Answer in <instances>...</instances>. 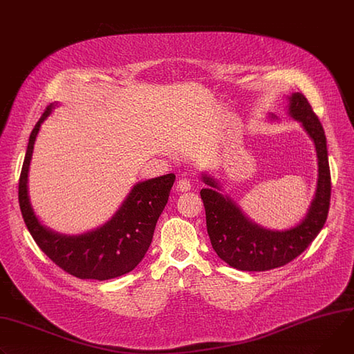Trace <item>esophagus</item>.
Masks as SVG:
<instances>
[{"instance_id":"esophagus-1","label":"esophagus","mask_w":354,"mask_h":354,"mask_svg":"<svg viewBox=\"0 0 354 354\" xmlns=\"http://www.w3.org/2000/svg\"><path fill=\"white\" fill-rule=\"evenodd\" d=\"M176 189L179 190V192H187V190H190V180L189 179H179L178 180V185H176Z\"/></svg>"}]
</instances>
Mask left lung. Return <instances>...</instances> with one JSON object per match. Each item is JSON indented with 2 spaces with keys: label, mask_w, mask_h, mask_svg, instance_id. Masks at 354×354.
<instances>
[{
  "label": "left lung",
  "mask_w": 354,
  "mask_h": 354,
  "mask_svg": "<svg viewBox=\"0 0 354 354\" xmlns=\"http://www.w3.org/2000/svg\"><path fill=\"white\" fill-rule=\"evenodd\" d=\"M288 100V114L302 124L317 156L315 198L299 224L283 232L259 226L232 198L220 194L221 186L216 179L202 175L203 182L209 185L201 190V198L212 247L224 263L241 271H268L291 263L316 239L328 218L332 186L324 127L302 93H292Z\"/></svg>",
  "instance_id": "1"
}]
</instances>
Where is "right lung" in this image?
I'll return each instance as SVG.
<instances>
[{
    "mask_svg": "<svg viewBox=\"0 0 354 354\" xmlns=\"http://www.w3.org/2000/svg\"><path fill=\"white\" fill-rule=\"evenodd\" d=\"M53 109L55 104L48 106L29 136L18 187L24 221L39 248L68 274L99 281L121 277L133 271L148 251L156 221L168 203L175 175L168 174L134 185L115 214L91 232L65 236L46 229L30 206L28 174L41 124Z\"/></svg>",
    "mask_w": 354,
    "mask_h": 354,
    "instance_id": "obj_1",
    "label": "right lung"
}]
</instances>
